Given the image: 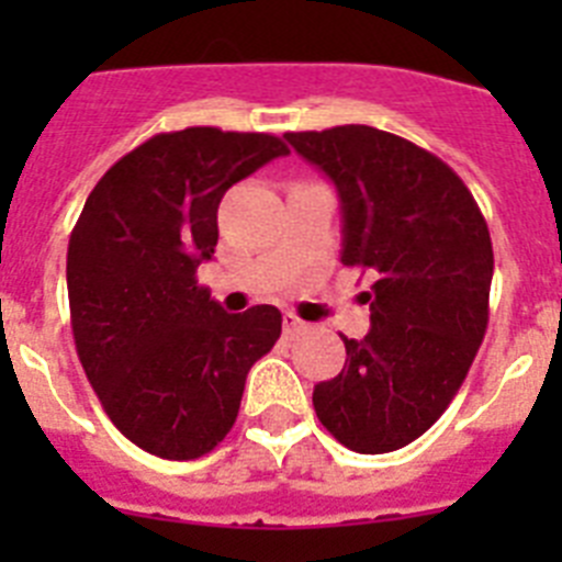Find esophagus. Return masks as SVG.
Returning <instances> with one entry per match:
<instances>
[{"label": "esophagus", "instance_id": "34e87169", "mask_svg": "<svg viewBox=\"0 0 562 562\" xmlns=\"http://www.w3.org/2000/svg\"><path fill=\"white\" fill-rule=\"evenodd\" d=\"M304 321H301V317H297V315H292V312H286V315H284V331H286V335H297V331H301V329H304Z\"/></svg>", "mask_w": 562, "mask_h": 562}]
</instances>
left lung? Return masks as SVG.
I'll use <instances>...</instances> for the list:
<instances>
[{
  "instance_id": "1",
  "label": "left lung",
  "mask_w": 562,
  "mask_h": 562,
  "mask_svg": "<svg viewBox=\"0 0 562 562\" xmlns=\"http://www.w3.org/2000/svg\"><path fill=\"white\" fill-rule=\"evenodd\" d=\"M335 182L346 267L371 278V329L312 405L355 453H391L445 414L490 321L493 241L470 188L436 154L374 126L286 132Z\"/></svg>"
}]
</instances>
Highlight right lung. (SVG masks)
<instances>
[{
  "instance_id": "1",
  "label": "right lung",
  "mask_w": 562,
  "mask_h": 562,
  "mask_svg": "<svg viewBox=\"0 0 562 562\" xmlns=\"http://www.w3.org/2000/svg\"><path fill=\"white\" fill-rule=\"evenodd\" d=\"M284 154L258 132L154 134L103 173L72 227L78 360L114 428L146 453H211L236 422L247 371L281 337L276 306L227 315L196 270L220 241L227 188Z\"/></svg>"
}]
</instances>
